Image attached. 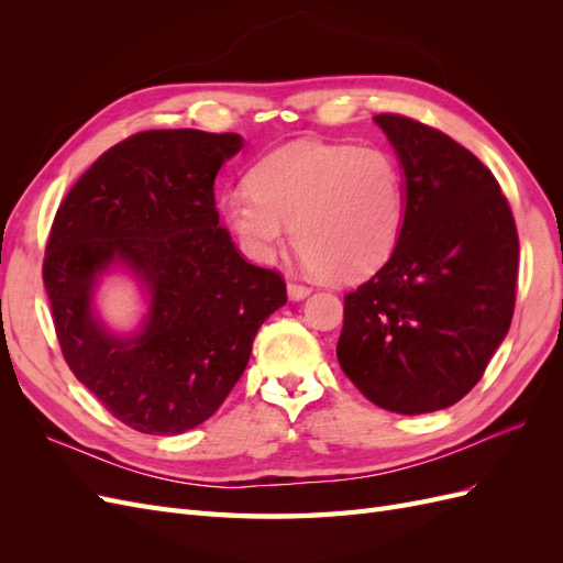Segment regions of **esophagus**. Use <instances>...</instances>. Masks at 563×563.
I'll return each mask as SVG.
<instances>
[{
    "mask_svg": "<svg viewBox=\"0 0 563 563\" xmlns=\"http://www.w3.org/2000/svg\"><path fill=\"white\" fill-rule=\"evenodd\" d=\"M305 296H310V286L298 284V282H288V298L302 300Z\"/></svg>",
    "mask_w": 563,
    "mask_h": 563,
    "instance_id": "1",
    "label": "esophagus"
}]
</instances>
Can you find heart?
<instances>
[{"instance_id":"obj_1","label":"heart","mask_w":563,"mask_h":563,"mask_svg":"<svg viewBox=\"0 0 563 563\" xmlns=\"http://www.w3.org/2000/svg\"><path fill=\"white\" fill-rule=\"evenodd\" d=\"M249 190L220 203L249 258L269 263L291 240L317 277L356 282L395 253L406 223V180L380 147L298 141L249 172Z\"/></svg>"}]
</instances>
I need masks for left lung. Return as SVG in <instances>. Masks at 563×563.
Masks as SVG:
<instances>
[{"mask_svg":"<svg viewBox=\"0 0 563 563\" xmlns=\"http://www.w3.org/2000/svg\"><path fill=\"white\" fill-rule=\"evenodd\" d=\"M406 176V223L389 261L345 296L338 362L362 395L416 416L482 380L509 331L519 234L500 185L446 133L383 112Z\"/></svg>","mask_w":563,"mask_h":563,"instance_id":"obj_1","label":"left lung"}]
</instances>
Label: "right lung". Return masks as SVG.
<instances>
[{
	"label": "right lung",
	"instance_id": "obj_1",
	"mask_svg": "<svg viewBox=\"0 0 563 563\" xmlns=\"http://www.w3.org/2000/svg\"><path fill=\"white\" fill-rule=\"evenodd\" d=\"M240 133L162 129L103 152L56 211L44 288L75 378L143 434L211 418L242 378L261 323L286 302L284 277L255 267L220 225L213 183ZM124 262L148 286L144 331L117 339L92 317L97 275Z\"/></svg>",
	"mask_w": 563,
	"mask_h": 563
}]
</instances>
